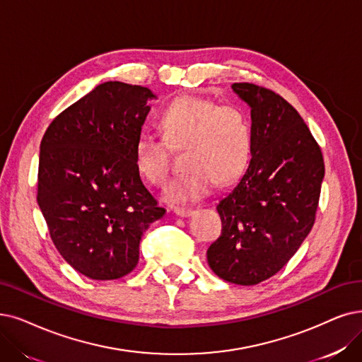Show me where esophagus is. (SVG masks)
I'll return each instance as SVG.
<instances>
[{
	"label": "esophagus",
	"instance_id": "34e87169",
	"mask_svg": "<svg viewBox=\"0 0 362 362\" xmlns=\"http://www.w3.org/2000/svg\"><path fill=\"white\" fill-rule=\"evenodd\" d=\"M173 212H175V215H178V216H190L194 211L192 209V208H173Z\"/></svg>",
	"mask_w": 362,
	"mask_h": 362
}]
</instances>
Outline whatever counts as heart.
I'll use <instances>...</instances> for the list:
<instances>
[{"label": "heart", "instance_id": "1", "mask_svg": "<svg viewBox=\"0 0 362 362\" xmlns=\"http://www.w3.org/2000/svg\"><path fill=\"white\" fill-rule=\"evenodd\" d=\"M163 138L141 134L135 142V163L153 185H163L170 170L169 147H184L182 173L165 189L172 204L206 197L215 184L236 181L247 169L252 151V126L247 111L235 104L185 95L163 110L158 120Z\"/></svg>", "mask_w": 362, "mask_h": 362}]
</instances>
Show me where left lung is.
Returning a JSON list of instances; mask_svg holds the SVG:
<instances>
[{
  "label": "left lung",
  "instance_id": "left-lung-1",
  "mask_svg": "<svg viewBox=\"0 0 362 362\" xmlns=\"http://www.w3.org/2000/svg\"><path fill=\"white\" fill-rule=\"evenodd\" d=\"M251 107V163L216 205L221 235L208 248L216 276L257 285L276 274L310 233L325 175L324 157L297 110L270 89L231 86Z\"/></svg>",
  "mask_w": 362,
  "mask_h": 362
}]
</instances>
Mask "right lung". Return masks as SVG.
Segmentation results:
<instances>
[{"label":"right lung","mask_w":362,"mask_h":362,"mask_svg":"<svg viewBox=\"0 0 362 362\" xmlns=\"http://www.w3.org/2000/svg\"><path fill=\"white\" fill-rule=\"evenodd\" d=\"M154 95L122 81L99 84L49 124L41 139L37 202L65 262L84 276L131 273L139 240L162 218L135 163V142Z\"/></svg>","instance_id":"add662e5"}]
</instances>
